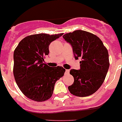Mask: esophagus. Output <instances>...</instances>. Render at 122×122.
Instances as JSON below:
<instances>
[{
	"mask_svg": "<svg viewBox=\"0 0 122 122\" xmlns=\"http://www.w3.org/2000/svg\"><path fill=\"white\" fill-rule=\"evenodd\" d=\"M69 73H70V70H66V71H65V74L68 75Z\"/></svg>",
	"mask_w": 122,
	"mask_h": 122,
	"instance_id": "obj_1",
	"label": "esophagus"
}]
</instances>
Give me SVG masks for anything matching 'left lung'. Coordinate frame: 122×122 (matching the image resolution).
Here are the masks:
<instances>
[{"mask_svg":"<svg viewBox=\"0 0 122 122\" xmlns=\"http://www.w3.org/2000/svg\"><path fill=\"white\" fill-rule=\"evenodd\" d=\"M63 39L71 44L75 59L81 58L80 70H70L73 84L70 92L78 97H86L97 91L104 81L109 66L107 48L97 36L83 30L66 33Z\"/></svg>","mask_w":122,"mask_h":122,"instance_id":"1","label":"left lung"}]
</instances>
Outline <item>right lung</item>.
<instances>
[{
    "label": "right lung",
    "mask_w": 122,
    "mask_h": 122,
    "mask_svg": "<svg viewBox=\"0 0 122 122\" xmlns=\"http://www.w3.org/2000/svg\"><path fill=\"white\" fill-rule=\"evenodd\" d=\"M62 35L41 33L28 36L14 50V79L22 93L31 100L43 102L50 99L56 81L64 75L65 70L62 66L51 68L43 63L50 43Z\"/></svg>",
    "instance_id": "right-lung-1"
}]
</instances>
